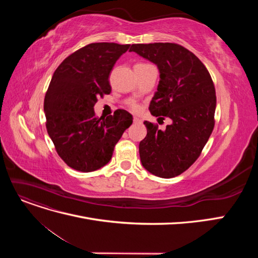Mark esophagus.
I'll use <instances>...</instances> for the list:
<instances>
[{
	"instance_id": "esophagus-1",
	"label": "esophagus",
	"mask_w": 258,
	"mask_h": 258,
	"mask_svg": "<svg viewBox=\"0 0 258 258\" xmlns=\"http://www.w3.org/2000/svg\"><path fill=\"white\" fill-rule=\"evenodd\" d=\"M134 122H136V123H141L142 122V120L139 118V117H134Z\"/></svg>"
}]
</instances>
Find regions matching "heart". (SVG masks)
<instances>
[{
  "label": "heart",
  "instance_id": "b5f03b06",
  "mask_svg": "<svg viewBox=\"0 0 258 258\" xmlns=\"http://www.w3.org/2000/svg\"><path fill=\"white\" fill-rule=\"evenodd\" d=\"M131 108H132V110H134V111H138L139 110V106H138V104H136V103H131Z\"/></svg>",
  "mask_w": 258,
  "mask_h": 258
}]
</instances>
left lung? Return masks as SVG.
I'll list each match as a JSON object with an SVG mask.
<instances>
[{
    "label": "left lung",
    "instance_id": "1",
    "mask_svg": "<svg viewBox=\"0 0 258 258\" xmlns=\"http://www.w3.org/2000/svg\"><path fill=\"white\" fill-rule=\"evenodd\" d=\"M130 51L157 66L160 80L150 111L171 119L165 130L144 121L147 135L139 145L140 159L156 176H177L198 159L213 131V81L205 64L178 44H132Z\"/></svg>",
    "mask_w": 258,
    "mask_h": 258
}]
</instances>
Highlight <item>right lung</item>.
<instances>
[{
    "mask_svg": "<svg viewBox=\"0 0 258 258\" xmlns=\"http://www.w3.org/2000/svg\"><path fill=\"white\" fill-rule=\"evenodd\" d=\"M129 48V44H89L62 61L51 77L44 100L46 128L60 158L74 170L91 172L105 166L131 126L127 111L99 118L93 110L98 98L111 92L108 76Z\"/></svg>",
    "mask_w": 258,
    "mask_h": 258,
    "instance_id": "right-lung-1",
    "label": "right lung"
}]
</instances>
